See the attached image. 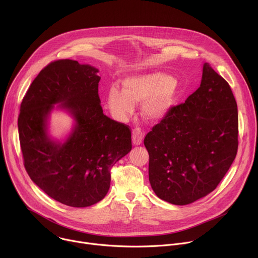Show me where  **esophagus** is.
I'll use <instances>...</instances> for the list:
<instances>
[{
	"mask_svg": "<svg viewBox=\"0 0 258 258\" xmlns=\"http://www.w3.org/2000/svg\"><path fill=\"white\" fill-rule=\"evenodd\" d=\"M145 137V132L141 129H135L132 132V143L134 146L142 145Z\"/></svg>",
	"mask_w": 258,
	"mask_h": 258,
	"instance_id": "1",
	"label": "esophagus"
}]
</instances>
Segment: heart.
<instances>
[{
	"instance_id": "heart-1",
	"label": "heart",
	"mask_w": 258,
	"mask_h": 258,
	"mask_svg": "<svg viewBox=\"0 0 258 258\" xmlns=\"http://www.w3.org/2000/svg\"><path fill=\"white\" fill-rule=\"evenodd\" d=\"M123 91L111 88L107 95L110 111L118 118H125L134 111V105L142 104V115L146 121L156 123L171 108L177 84L169 75L154 72L126 78Z\"/></svg>"
}]
</instances>
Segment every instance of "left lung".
<instances>
[{
	"label": "left lung",
	"mask_w": 258,
	"mask_h": 258,
	"mask_svg": "<svg viewBox=\"0 0 258 258\" xmlns=\"http://www.w3.org/2000/svg\"><path fill=\"white\" fill-rule=\"evenodd\" d=\"M237 105L225 79L204 64L201 87L171 106L144 144L149 180L162 201L185 206L216 189L239 146Z\"/></svg>",
	"instance_id": "8db88e82"
}]
</instances>
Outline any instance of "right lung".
I'll return each instance as SVG.
<instances>
[{"label":"right lung","instance_id":"obj_1","mask_svg":"<svg viewBox=\"0 0 258 258\" xmlns=\"http://www.w3.org/2000/svg\"><path fill=\"white\" fill-rule=\"evenodd\" d=\"M98 69L73 60L49 63L27 91L18 115L19 143L31 180L63 205L86 208L103 200L111 167L131 149V129L103 113ZM68 110L76 126L63 144L47 135L53 105Z\"/></svg>","mask_w":258,"mask_h":258}]
</instances>
